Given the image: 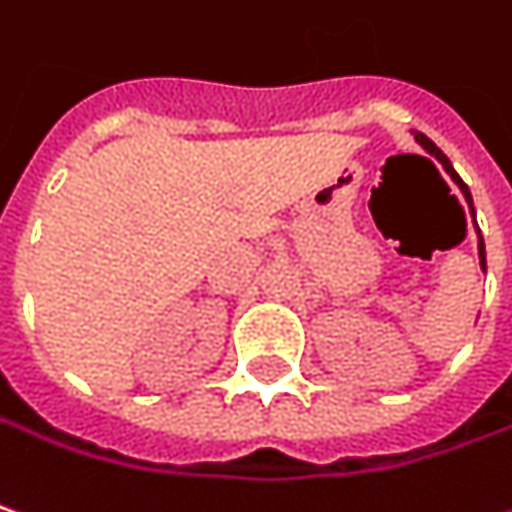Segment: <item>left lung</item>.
Returning a JSON list of instances; mask_svg holds the SVG:
<instances>
[{"label": "left lung", "instance_id": "obj_1", "mask_svg": "<svg viewBox=\"0 0 512 512\" xmlns=\"http://www.w3.org/2000/svg\"><path fill=\"white\" fill-rule=\"evenodd\" d=\"M414 139L420 142L422 148H425V151H428L431 157H437V160H440V165L446 168V174H449V177L455 180L457 189L463 192V198H466V203H469V212H472V221H475V206H472V192H469V186H466V183L460 180V174H457L455 168H452V163H449V157H446V154H443V151H440V148H437V145H434V142H431V139L425 136V133H417ZM475 227H478V221H475ZM478 259H481V268L487 271V250H484V238H481V230H478Z\"/></svg>", "mask_w": 512, "mask_h": 512}]
</instances>
